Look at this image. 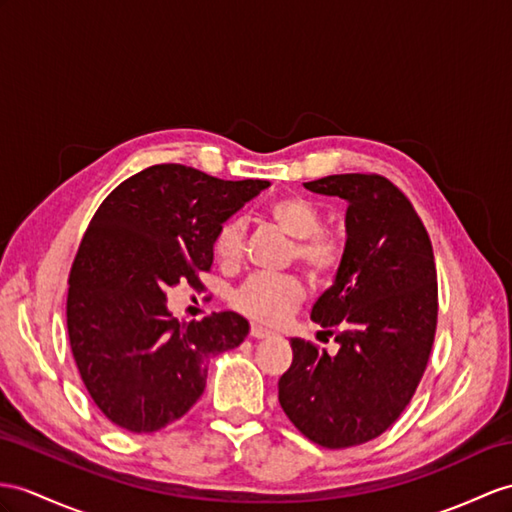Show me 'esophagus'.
<instances>
[{
    "mask_svg": "<svg viewBox=\"0 0 512 512\" xmlns=\"http://www.w3.org/2000/svg\"><path fill=\"white\" fill-rule=\"evenodd\" d=\"M249 334H252L254 339H265V336H271V330L258 326V323H252V328H249Z\"/></svg>",
    "mask_w": 512,
    "mask_h": 512,
    "instance_id": "34e87169",
    "label": "esophagus"
}]
</instances>
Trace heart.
<instances>
[{
    "mask_svg": "<svg viewBox=\"0 0 512 512\" xmlns=\"http://www.w3.org/2000/svg\"><path fill=\"white\" fill-rule=\"evenodd\" d=\"M267 219L282 234L293 239V258L315 282H328L345 260V241L339 234L321 228L323 213L313 199L299 193L282 195L265 208ZM245 226L241 219H228L217 230L213 252L223 267H236L243 258ZM304 299V286L293 276H254L234 295V304L245 315L265 323H280Z\"/></svg>",
    "mask_w": 512,
    "mask_h": 512,
    "instance_id": "1",
    "label": "heart"
}]
</instances>
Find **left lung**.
Here are the masks:
<instances>
[{
    "mask_svg": "<svg viewBox=\"0 0 512 512\" xmlns=\"http://www.w3.org/2000/svg\"><path fill=\"white\" fill-rule=\"evenodd\" d=\"M304 186L347 202L345 260L310 313L339 352L291 339L278 400L306 439L343 450L389 430L413 400L439 315L436 267L426 228L391 180L341 173Z\"/></svg>",
    "mask_w": 512,
    "mask_h": 512,
    "instance_id": "left-lung-1",
    "label": "left lung"
}]
</instances>
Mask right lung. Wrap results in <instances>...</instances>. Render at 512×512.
Masks as SVG:
<instances>
[{
  "instance_id": "1",
  "label": "right lung",
  "mask_w": 512,
  "mask_h": 512,
  "mask_svg": "<svg viewBox=\"0 0 512 512\" xmlns=\"http://www.w3.org/2000/svg\"><path fill=\"white\" fill-rule=\"evenodd\" d=\"M267 186L154 165L97 208L69 273L67 330L86 391L115 426L149 434L180 419L204 393L210 358L243 343L245 317L178 321L167 291L204 289L217 230Z\"/></svg>"
}]
</instances>
